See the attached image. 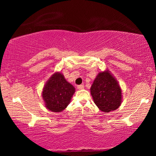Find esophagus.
Wrapping results in <instances>:
<instances>
[{
  "label": "esophagus",
  "mask_w": 156,
  "mask_h": 156,
  "mask_svg": "<svg viewBox=\"0 0 156 156\" xmlns=\"http://www.w3.org/2000/svg\"><path fill=\"white\" fill-rule=\"evenodd\" d=\"M84 87L83 84H80V85H78L77 86V88L78 89H80H80H83Z\"/></svg>",
  "instance_id": "esophagus-1"
}]
</instances>
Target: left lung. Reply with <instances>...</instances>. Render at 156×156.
I'll return each instance as SVG.
<instances>
[{
	"label": "left lung",
	"mask_w": 156,
	"mask_h": 156,
	"mask_svg": "<svg viewBox=\"0 0 156 156\" xmlns=\"http://www.w3.org/2000/svg\"><path fill=\"white\" fill-rule=\"evenodd\" d=\"M90 91L94 103L105 113L117 109L122 103V89L108 69L98 73Z\"/></svg>",
	"instance_id": "left-lung-1"
}]
</instances>
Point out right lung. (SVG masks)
<instances>
[{"instance_id": "add662e5", "label": "right lung", "mask_w": 156, "mask_h": 156, "mask_svg": "<svg viewBox=\"0 0 156 156\" xmlns=\"http://www.w3.org/2000/svg\"><path fill=\"white\" fill-rule=\"evenodd\" d=\"M75 88L60 72H55L44 84L42 96L47 109L61 112L70 103Z\"/></svg>"}]
</instances>
